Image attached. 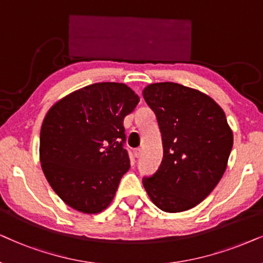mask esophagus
I'll return each instance as SVG.
<instances>
[{
  "label": "esophagus",
  "instance_id": "esophagus-1",
  "mask_svg": "<svg viewBox=\"0 0 263 263\" xmlns=\"http://www.w3.org/2000/svg\"><path fill=\"white\" fill-rule=\"evenodd\" d=\"M141 153H142V150L139 149V148H136V149L134 150V155H135L136 157H139V156H141Z\"/></svg>",
  "mask_w": 263,
  "mask_h": 263
}]
</instances>
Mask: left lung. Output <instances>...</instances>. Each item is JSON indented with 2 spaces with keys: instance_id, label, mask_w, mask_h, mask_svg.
Masks as SVG:
<instances>
[{
  "instance_id": "1",
  "label": "left lung",
  "mask_w": 263,
  "mask_h": 263,
  "mask_svg": "<svg viewBox=\"0 0 263 263\" xmlns=\"http://www.w3.org/2000/svg\"><path fill=\"white\" fill-rule=\"evenodd\" d=\"M143 97L156 115L163 146L159 170L143 178L145 191L163 212L194 208L225 173L233 145L226 115L209 96L177 83L150 84Z\"/></svg>"
}]
</instances>
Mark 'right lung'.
Listing matches in <instances>:
<instances>
[{
    "mask_svg": "<svg viewBox=\"0 0 263 263\" xmlns=\"http://www.w3.org/2000/svg\"><path fill=\"white\" fill-rule=\"evenodd\" d=\"M138 102L125 84L96 83L49 109L41 128L42 170L69 207L96 214L113 201L129 168L124 118Z\"/></svg>",
    "mask_w": 263,
    "mask_h": 263,
    "instance_id": "obj_1",
    "label": "right lung"
}]
</instances>
